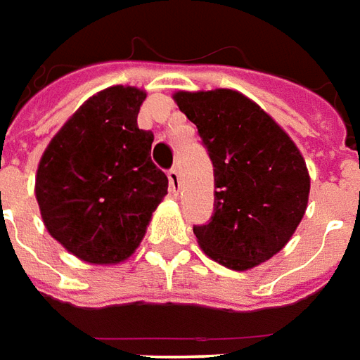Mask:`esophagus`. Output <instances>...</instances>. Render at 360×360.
I'll use <instances>...</instances> for the list:
<instances>
[{
	"label": "esophagus",
	"instance_id": "esophagus-1",
	"mask_svg": "<svg viewBox=\"0 0 360 360\" xmlns=\"http://www.w3.org/2000/svg\"><path fill=\"white\" fill-rule=\"evenodd\" d=\"M168 182H170V192L178 193V190H180V172H178L176 167L168 170Z\"/></svg>",
	"mask_w": 360,
	"mask_h": 360
}]
</instances>
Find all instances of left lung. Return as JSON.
Wrapping results in <instances>:
<instances>
[{"mask_svg": "<svg viewBox=\"0 0 360 360\" xmlns=\"http://www.w3.org/2000/svg\"><path fill=\"white\" fill-rule=\"evenodd\" d=\"M215 176L213 213L193 225L203 252L244 271L277 254L307 211L310 178L297 145L256 103L229 89L176 93Z\"/></svg>", "mask_w": 360, "mask_h": 360, "instance_id": "left-lung-1", "label": "left lung"}]
</instances>
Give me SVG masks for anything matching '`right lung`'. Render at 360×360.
Instances as JSON below:
<instances>
[{
  "label": "right lung",
  "mask_w": 360,
  "mask_h": 360,
  "mask_svg": "<svg viewBox=\"0 0 360 360\" xmlns=\"http://www.w3.org/2000/svg\"><path fill=\"white\" fill-rule=\"evenodd\" d=\"M145 93L110 86L56 134L40 159L37 200L48 233L89 264H118L139 246L165 198L167 174L139 129Z\"/></svg>",
  "instance_id": "right-lung-1"
}]
</instances>
